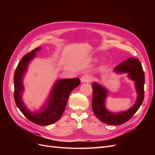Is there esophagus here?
<instances>
[{"instance_id":"1","label":"esophagus","mask_w":155,"mask_h":155,"mask_svg":"<svg viewBox=\"0 0 155 155\" xmlns=\"http://www.w3.org/2000/svg\"><path fill=\"white\" fill-rule=\"evenodd\" d=\"M91 80V77L88 74H84L81 77V81L82 83H90Z\"/></svg>"}]
</instances>
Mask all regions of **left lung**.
Masks as SVG:
<instances>
[{"label": "left lung", "instance_id": "8db88e82", "mask_svg": "<svg viewBox=\"0 0 155 155\" xmlns=\"http://www.w3.org/2000/svg\"><path fill=\"white\" fill-rule=\"evenodd\" d=\"M116 72L128 73L129 78L135 81L136 88L138 93L137 102L128 110L118 114L111 113L105 107V100L107 96V90L94 83L92 85L93 90L92 107L94 113L102 122L109 125H119L129 120L138 110L144 99L145 75L142 64L139 60L130 58L114 68Z\"/></svg>", "mask_w": 155, "mask_h": 155}]
</instances>
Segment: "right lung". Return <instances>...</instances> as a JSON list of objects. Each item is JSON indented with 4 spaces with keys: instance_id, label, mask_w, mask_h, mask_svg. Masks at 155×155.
<instances>
[{
    "instance_id": "right-lung-1",
    "label": "right lung",
    "mask_w": 155,
    "mask_h": 155,
    "mask_svg": "<svg viewBox=\"0 0 155 155\" xmlns=\"http://www.w3.org/2000/svg\"><path fill=\"white\" fill-rule=\"evenodd\" d=\"M37 48L23 56L15 69L13 77L14 100L18 109L26 118L31 122L39 125H48L58 121L66 108L70 93L80 84L79 78L60 79L55 84L48 104L39 113L31 114L24 105L21 100L23 90L22 78L30 61L34 57Z\"/></svg>"
}]
</instances>
